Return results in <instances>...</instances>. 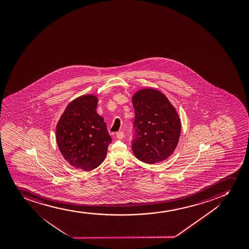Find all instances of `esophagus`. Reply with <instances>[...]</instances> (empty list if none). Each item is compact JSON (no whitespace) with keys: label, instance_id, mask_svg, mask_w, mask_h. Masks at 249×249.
Returning a JSON list of instances; mask_svg holds the SVG:
<instances>
[{"label":"esophagus","instance_id":"esophagus-1","mask_svg":"<svg viewBox=\"0 0 249 249\" xmlns=\"http://www.w3.org/2000/svg\"><path fill=\"white\" fill-rule=\"evenodd\" d=\"M124 136V134L123 131L117 132V133H116V137H117L119 140H122Z\"/></svg>","mask_w":249,"mask_h":249}]
</instances>
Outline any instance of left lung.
Wrapping results in <instances>:
<instances>
[{"instance_id":"obj_1","label":"left lung","mask_w":249,"mask_h":249,"mask_svg":"<svg viewBox=\"0 0 249 249\" xmlns=\"http://www.w3.org/2000/svg\"><path fill=\"white\" fill-rule=\"evenodd\" d=\"M135 119L131 146L134 155L143 163H159L175 151L181 123L177 112L161 92L141 89L133 96Z\"/></svg>"}]
</instances>
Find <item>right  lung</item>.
<instances>
[{
  "instance_id": "1",
  "label": "right lung",
  "mask_w": 249,
  "mask_h": 249,
  "mask_svg": "<svg viewBox=\"0 0 249 249\" xmlns=\"http://www.w3.org/2000/svg\"><path fill=\"white\" fill-rule=\"evenodd\" d=\"M96 96L83 95L69 104L56 125L60 153L70 164L90 171L106 158L112 139L96 113Z\"/></svg>"
}]
</instances>
